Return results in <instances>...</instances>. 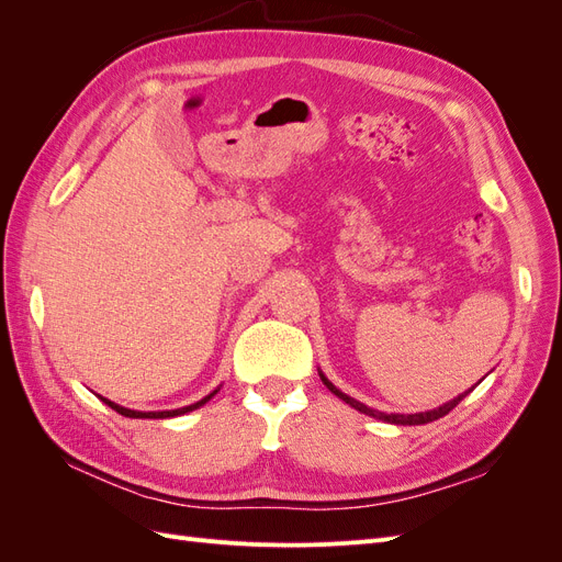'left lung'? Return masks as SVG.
<instances>
[{
    "label": "left lung",
    "instance_id": "1",
    "mask_svg": "<svg viewBox=\"0 0 562 562\" xmlns=\"http://www.w3.org/2000/svg\"><path fill=\"white\" fill-rule=\"evenodd\" d=\"M321 375V380H323V384H326L333 394L337 396V398H342L345 403H349L351 407H356V411L359 413H363V415H370V417H378V419H382V422H389V424H403V427H411V424H429V422H434V419H438V417H446L454 405H459V401H462L469 391L473 389H469V391H464V394H459L457 398H452V401H448V403H443L440 407H436V411H427V413H415V415H386V413H380V411H372V407H368V405H363V403H359L356 398H351V396H347V394H342V391H339L333 382H328V378L323 375V372H318Z\"/></svg>",
    "mask_w": 562,
    "mask_h": 562
}]
</instances>
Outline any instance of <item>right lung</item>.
Listing matches in <instances>:
<instances>
[{
	"label": "right lung",
	"instance_id": "1",
	"mask_svg": "<svg viewBox=\"0 0 562 562\" xmlns=\"http://www.w3.org/2000/svg\"><path fill=\"white\" fill-rule=\"evenodd\" d=\"M213 394H215V391H213ZM213 394L206 396V398H201V401L194 403V405L178 407V411H164V413H138V411H128V407L116 405V403H112V401H108V398H103V403H108V405L112 407V411H116L119 415H124V417H133V419H166V417H178V415H184V413H190V411H196V407H201L203 403L211 401Z\"/></svg>",
	"mask_w": 562,
	"mask_h": 562
}]
</instances>
